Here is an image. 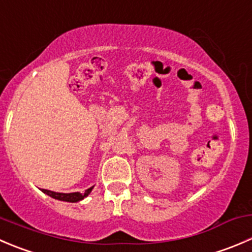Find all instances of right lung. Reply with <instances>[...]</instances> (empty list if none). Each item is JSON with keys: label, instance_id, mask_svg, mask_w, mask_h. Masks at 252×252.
<instances>
[{"label": "right lung", "instance_id": "1", "mask_svg": "<svg viewBox=\"0 0 252 252\" xmlns=\"http://www.w3.org/2000/svg\"><path fill=\"white\" fill-rule=\"evenodd\" d=\"M94 189V186L90 187L89 189H86L85 192L80 193V192H74V193H59V192H54V191H49V189H41L45 194L50 196L51 198L59 199V201H64V202H71V203H75V202L82 201L85 197L89 196L91 193V191Z\"/></svg>", "mask_w": 252, "mask_h": 252}]
</instances>
